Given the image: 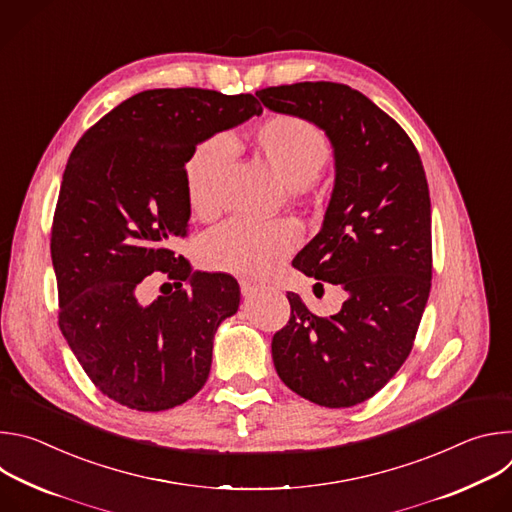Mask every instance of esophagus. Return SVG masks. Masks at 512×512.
I'll list each match as a JSON object with an SVG mask.
<instances>
[{
	"instance_id": "1",
	"label": "esophagus",
	"mask_w": 512,
	"mask_h": 512,
	"mask_svg": "<svg viewBox=\"0 0 512 512\" xmlns=\"http://www.w3.org/2000/svg\"><path fill=\"white\" fill-rule=\"evenodd\" d=\"M257 291H261V285L259 283H253V281H247V279H241V294L245 298H253Z\"/></svg>"
}]
</instances>
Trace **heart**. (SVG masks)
I'll list each match as a JSON object with an SVG mask.
<instances>
[{"mask_svg":"<svg viewBox=\"0 0 512 512\" xmlns=\"http://www.w3.org/2000/svg\"><path fill=\"white\" fill-rule=\"evenodd\" d=\"M251 143L271 172L289 188L310 184L330 156V145L320 127L298 115H271L251 133ZM231 156L223 137L196 145L184 166V184L190 210L210 221L221 212V174ZM302 241L294 221L279 218L271 223L229 221L206 235L200 247L202 263L212 271L243 277L271 273Z\"/></svg>","mask_w":512,"mask_h":512,"instance_id":"obj_1","label":"heart"}]
</instances>
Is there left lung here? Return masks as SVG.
Listing matches in <instances>:
<instances>
[{
    "instance_id": "left-lung-1",
    "label": "left lung",
    "mask_w": 512,
    "mask_h": 512,
    "mask_svg": "<svg viewBox=\"0 0 512 512\" xmlns=\"http://www.w3.org/2000/svg\"><path fill=\"white\" fill-rule=\"evenodd\" d=\"M255 95L271 111L316 123L334 145L336 182L324 225L291 265L348 294L338 314L320 318L287 291L291 314L271 340L275 371L316 405L352 407L401 369L429 298L425 170L403 127L348 85L296 83Z\"/></svg>"
}]
</instances>
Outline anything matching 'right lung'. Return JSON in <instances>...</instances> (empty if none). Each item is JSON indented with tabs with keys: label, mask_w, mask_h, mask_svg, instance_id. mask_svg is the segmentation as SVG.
I'll return each instance as SVG.
<instances>
[{
	"label": "right lung",
	"mask_w": 512,
	"mask_h": 512,
	"mask_svg": "<svg viewBox=\"0 0 512 512\" xmlns=\"http://www.w3.org/2000/svg\"><path fill=\"white\" fill-rule=\"evenodd\" d=\"M261 111L253 95L143 91L87 129L68 158L50 237L58 326L119 405L166 411L208 379L214 332L241 291L233 275L194 271L170 247L188 235L184 166L200 141ZM156 270L177 291L141 305Z\"/></svg>",
	"instance_id": "right-lung-1"
}]
</instances>
